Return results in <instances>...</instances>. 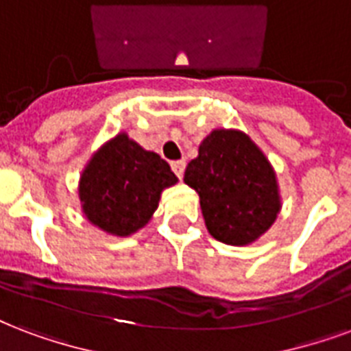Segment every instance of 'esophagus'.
<instances>
[{"instance_id":"obj_1","label":"esophagus","mask_w":351,"mask_h":351,"mask_svg":"<svg viewBox=\"0 0 351 351\" xmlns=\"http://www.w3.org/2000/svg\"><path fill=\"white\" fill-rule=\"evenodd\" d=\"M171 167L175 171V175L178 176V178H182V176H184V171H186V162H184V160H176V162H171Z\"/></svg>"}]
</instances>
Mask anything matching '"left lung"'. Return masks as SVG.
<instances>
[{
    "mask_svg": "<svg viewBox=\"0 0 351 351\" xmlns=\"http://www.w3.org/2000/svg\"><path fill=\"white\" fill-rule=\"evenodd\" d=\"M184 182L199 193L211 237L226 245L258 241L282 210L274 167L250 136L235 128H215L206 136Z\"/></svg>",
    "mask_w": 351,
    "mask_h": 351,
    "instance_id": "left-lung-1",
    "label": "left lung"
}]
</instances>
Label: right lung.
<instances>
[{
  "mask_svg": "<svg viewBox=\"0 0 351 351\" xmlns=\"http://www.w3.org/2000/svg\"><path fill=\"white\" fill-rule=\"evenodd\" d=\"M176 182L165 160L121 132L99 147L82 169L80 210L99 230L127 237L151 221L162 191Z\"/></svg>",
  "mask_w": 351,
  "mask_h": 351,
  "instance_id": "add662e5",
  "label": "right lung"
}]
</instances>
